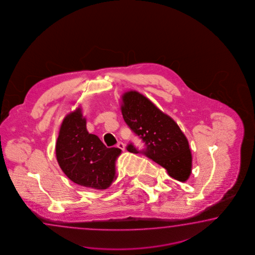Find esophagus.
I'll list each match as a JSON object with an SVG mask.
<instances>
[{
  "label": "esophagus",
  "instance_id": "obj_1",
  "mask_svg": "<svg viewBox=\"0 0 255 255\" xmlns=\"http://www.w3.org/2000/svg\"><path fill=\"white\" fill-rule=\"evenodd\" d=\"M117 146H118L119 148H120V149L123 150V151L126 149V145L124 143H122V142H119Z\"/></svg>",
  "mask_w": 255,
  "mask_h": 255
}]
</instances>
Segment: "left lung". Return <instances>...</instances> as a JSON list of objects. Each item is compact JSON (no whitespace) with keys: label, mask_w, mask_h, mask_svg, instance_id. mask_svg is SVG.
<instances>
[{"label":"left lung","mask_w":255,"mask_h":255,"mask_svg":"<svg viewBox=\"0 0 255 255\" xmlns=\"http://www.w3.org/2000/svg\"><path fill=\"white\" fill-rule=\"evenodd\" d=\"M121 112L127 125L145 145L144 149L138 150L130 143L128 151L144 154L180 182L189 178L192 171L189 143L175 120L135 90L122 95Z\"/></svg>","instance_id":"1"}]
</instances>
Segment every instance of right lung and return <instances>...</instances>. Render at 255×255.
<instances>
[{"instance_id": "right-lung-1", "label": "right lung", "mask_w": 255, "mask_h": 255, "mask_svg": "<svg viewBox=\"0 0 255 255\" xmlns=\"http://www.w3.org/2000/svg\"><path fill=\"white\" fill-rule=\"evenodd\" d=\"M81 109L66 116L56 142L60 168L77 185L92 189L109 188L116 176L117 147L108 148L98 135L90 134Z\"/></svg>"}]
</instances>
